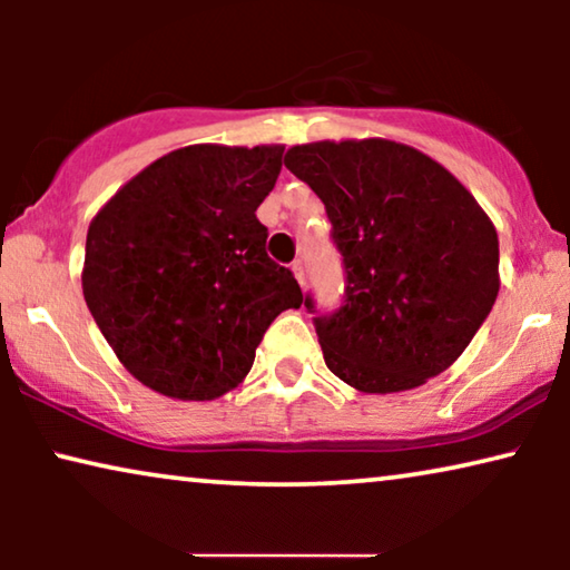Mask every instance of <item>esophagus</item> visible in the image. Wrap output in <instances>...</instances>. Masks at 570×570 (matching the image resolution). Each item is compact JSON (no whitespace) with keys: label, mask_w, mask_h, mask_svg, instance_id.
<instances>
[{"label":"esophagus","mask_w":570,"mask_h":570,"mask_svg":"<svg viewBox=\"0 0 570 570\" xmlns=\"http://www.w3.org/2000/svg\"><path fill=\"white\" fill-rule=\"evenodd\" d=\"M291 269H293V275H295V279H298L301 285L306 283V264H303L301 259H295V262L291 264Z\"/></svg>","instance_id":"1"}]
</instances>
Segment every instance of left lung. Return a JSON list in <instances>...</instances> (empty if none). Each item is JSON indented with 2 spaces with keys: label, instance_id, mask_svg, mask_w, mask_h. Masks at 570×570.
<instances>
[{
  "label": "left lung",
  "instance_id": "left-lung-1",
  "mask_svg": "<svg viewBox=\"0 0 570 570\" xmlns=\"http://www.w3.org/2000/svg\"><path fill=\"white\" fill-rule=\"evenodd\" d=\"M285 166L324 202L345 264L342 306L314 318L326 368L365 394L446 371L501 287L498 233L478 199L392 139L295 145ZM306 308L316 314L311 295Z\"/></svg>",
  "mask_w": 570,
  "mask_h": 570
}]
</instances>
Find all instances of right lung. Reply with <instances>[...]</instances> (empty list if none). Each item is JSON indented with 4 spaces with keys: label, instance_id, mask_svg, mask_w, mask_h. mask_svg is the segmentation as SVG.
<instances>
[{
    "label": "right lung",
    "instance_id": "add662e5",
    "mask_svg": "<svg viewBox=\"0 0 570 570\" xmlns=\"http://www.w3.org/2000/svg\"><path fill=\"white\" fill-rule=\"evenodd\" d=\"M283 145H189L124 184L92 217L82 295L131 376L174 400H217L252 371L269 324L301 308L267 256L256 207Z\"/></svg>",
    "mask_w": 570,
    "mask_h": 570
}]
</instances>
